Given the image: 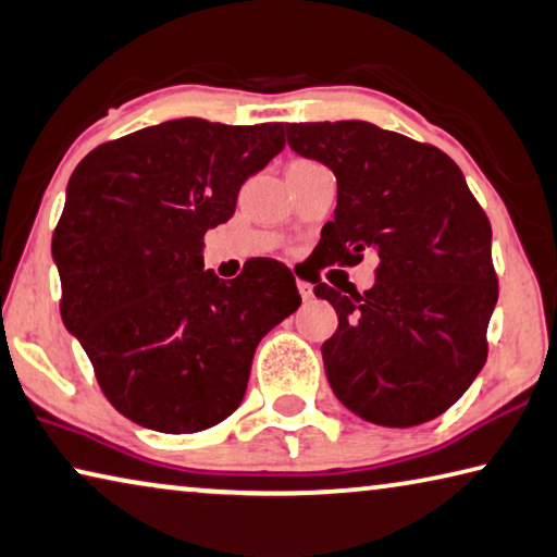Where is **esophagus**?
<instances>
[{
    "label": "esophagus",
    "instance_id": "esophagus-1",
    "mask_svg": "<svg viewBox=\"0 0 557 557\" xmlns=\"http://www.w3.org/2000/svg\"><path fill=\"white\" fill-rule=\"evenodd\" d=\"M297 289H299V295H302V299H312V295H314L312 285H310V282H305V280H297Z\"/></svg>",
    "mask_w": 557,
    "mask_h": 557
}]
</instances>
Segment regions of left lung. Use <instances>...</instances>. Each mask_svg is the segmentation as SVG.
<instances>
[{"instance_id":"obj_1","label":"left lung","mask_w":557,"mask_h":557,"mask_svg":"<svg viewBox=\"0 0 557 557\" xmlns=\"http://www.w3.org/2000/svg\"><path fill=\"white\" fill-rule=\"evenodd\" d=\"M295 153L337 175L326 264L376 258L374 287L342 295L322 280L339 326L322 344L337 399L379 426H419L444 413L488 357L498 302L491 223L451 158L367 121L287 123Z\"/></svg>"}]
</instances>
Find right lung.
I'll list each match as a JSON object with an SVG mask.
<instances>
[{
  "label": "right lung",
  "instance_id": "1",
  "mask_svg": "<svg viewBox=\"0 0 557 557\" xmlns=\"http://www.w3.org/2000/svg\"><path fill=\"white\" fill-rule=\"evenodd\" d=\"M285 148L282 123L165 121L94 148L51 237L61 320L123 417L196 434L240 406L252 355L302 297L260 258L235 280L202 270V235Z\"/></svg>",
  "mask_w": 557,
  "mask_h": 557
}]
</instances>
